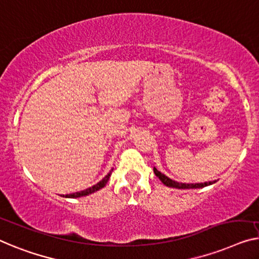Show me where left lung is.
Masks as SVG:
<instances>
[{"mask_svg":"<svg viewBox=\"0 0 259 259\" xmlns=\"http://www.w3.org/2000/svg\"><path fill=\"white\" fill-rule=\"evenodd\" d=\"M153 172L158 178L160 179L161 183H163L165 186L167 187H173V188H179V190H190V188H202L206 186H209V185L216 183V180L214 181H209V183H200V184H184V183H178V181H175L172 179H169L168 177H166L163 173L158 171L156 167H153Z\"/></svg>","mask_w":259,"mask_h":259,"instance_id":"obj_1","label":"left lung"}]
</instances>
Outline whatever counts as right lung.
<instances>
[{"label": "right lung", "instance_id": "right-lung-1", "mask_svg": "<svg viewBox=\"0 0 259 259\" xmlns=\"http://www.w3.org/2000/svg\"><path fill=\"white\" fill-rule=\"evenodd\" d=\"M111 172H113V168L110 169V172L108 173V175L103 178L101 181H99L98 184L94 185V186H92L90 188H87V190H83V191H80V192H75V193H72V194H66V195H63L64 198H80V196H84V195H88V194H92V193H94L96 191L101 190L106 186V184L108 183V180H109L110 176H111Z\"/></svg>", "mask_w": 259, "mask_h": 259}]
</instances>
